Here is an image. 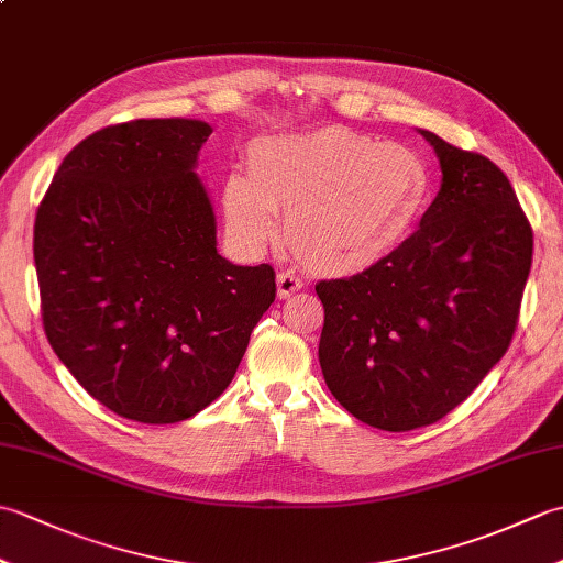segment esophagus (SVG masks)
Returning <instances> with one entry per match:
<instances>
[{
	"label": "esophagus",
	"mask_w": 563,
	"mask_h": 563,
	"mask_svg": "<svg viewBox=\"0 0 563 563\" xmlns=\"http://www.w3.org/2000/svg\"><path fill=\"white\" fill-rule=\"evenodd\" d=\"M302 280L297 278L295 273H278V278H275V288H278V297L280 300H288V297H292L297 290H302Z\"/></svg>",
	"instance_id": "34e87169"
}]
</instances>
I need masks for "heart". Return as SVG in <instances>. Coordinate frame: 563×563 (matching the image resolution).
<instances>
[{
    "label": "heart",
    "instance_id": "obj_1",
    "mask_svg": "<svg viewBox=\"0 0 563 563\" xmlns=\"http://www.w3.org/2000/svg\"><path fill=\"white\" fill-rule=\"evenodd\" d=\"M433 181L418 152L397 142L324 128L261 137L249 174L222 184L224 227L246 251L278 234L307 271L349 278L373 271L409 242L430 206Z\"/></svg>",
    "mask_w": 563,
    "mask_h": 563
}]
</instances>
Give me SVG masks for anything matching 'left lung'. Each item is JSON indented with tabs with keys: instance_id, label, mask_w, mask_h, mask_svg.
<instances>
[{
	"instance_id": "obj_1",
	"label": "left lung",
	"mask_w": 563,
	"mask_h": 563,
	"mask_svg": "<svg viewBox=\"0 0 563 563\" xmlns=\"http://www.w3.org/2000/svg\"><path fill=\"white\" fill-rule=\"evenodd\" d=\"M442 184L397 254L321 280L319 365L345 411L389 433L460 406L512 341L532 266V227L508 176L430 130Z\"/></svg>"
}]
</instances>
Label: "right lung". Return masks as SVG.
Segmentation results:
<instances>
[{
    "label": "right lung",
    "instance_id": "add662e5",
    "mask_svg": "<svg viewBox=\"0 0 563 563\" xmlns=\"http://www.w3.org/2000/svg\"><path fill=\"white\" fill-rule=\"evenodd\" d=\"M212 128L109 125L59 164L33 227L43 329L79 385L137 423L206 409L275 300V271L218 254L196 174Z\"/></svg>",
    "mask_w": 563,
    "mask_h": 563
}]
</instances>
